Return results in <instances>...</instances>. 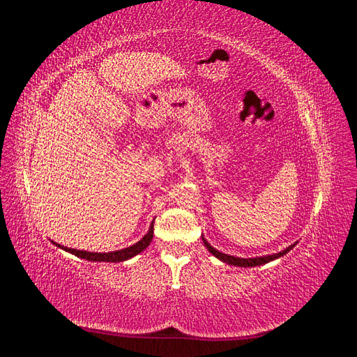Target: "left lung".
Segmentation results:
<instances>
[{"instance_id":"8db88e82","label":"left lung","mask_w":357,"mask_h":357,"mask_svg":"<svg viewBox=\"0 0 357 357\" xmlns=\"http://www.w3.org/2000/svg\"><path fill=\"white\" fill-rule=\"evenodd\" d=\"M202 241H204V245L207 247V250H208L213 256L218 257L219 261H222V262H225V264H228V265L241 266V268H243V266H244V268H248V266H259V265H265V264H268V262L275 261V259L284 256L287 252H290L291 248H294V247L296 245V243L291 244V245L286 247L284 250L278 252V253H274V255L256 256V257H247V259H244V257H235V256H231V255H226V253H222V252H219V250H215V248H214L211 244H208V241L204 238V235H202Z\"/></svg>"}]
</instances>
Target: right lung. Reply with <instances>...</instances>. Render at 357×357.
Here are the masks:
<instances>
[{"label":"right lung","instance_id":"right-lung-1","mask_svg":"<svg viewBox=\"0 0 357 357\" xmlns=\"http://www.w3.org/2000/svg\"><path fill=\"white\" fill-rule=\"evenodd\" d=\"M153 238V222L150 225V228L147 231V234L143 236L142 240L138 243L132 244L131 247H126L122 248V250H116V252H109V253H95V252H86V250H77V248H70L66 245H61L58 243H53L56 247L62 248V250H66L74 256H77L80 259H86V261H91V262H123L128 261V259H131L134 256H137L138 253H142L143 250L149 247V244L152 243Z\"/></svg>","mask_w":357,"mask_h":357}]
</instances>
